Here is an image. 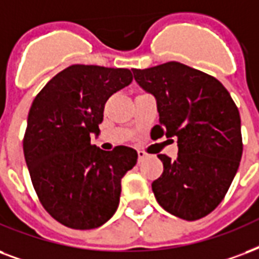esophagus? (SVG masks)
<instances>
[{
	"mask_svg": "<svg viewBox=\"0 0 259 259\" xmlns=\"http://www.w3.org/2000/svg\"><path fill=\"white\" fill-rule=\"evenodd\" d=\"M148 153L147 152H144V151H138V160L141 161V160H144V159H147L148 157Z\"/></svg>",
	"mask_w": 259,
	"mask_h": 259,
	"instance_id": "1",
	"label": "esophagus"
}]
</instances>
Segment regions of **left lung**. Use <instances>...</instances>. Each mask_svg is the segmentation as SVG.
<instances>
[{
  "label": "left lung",
  "mask_w": 259,
  "mask_h": 259,
  "mask_svg": "<svg viewBox=\"0 0 259 259\" xmlns=\"http://www.w3.org/2000/svg\"><path fill=\"white\" fill-rule=\"evenodd\" d=\"M134 80L155 96L159 122L152 138H178V157L163 161L152 183L161 208L183 220H198L226 197L239 168L243 143L239 110L222 82L181 62L133 69Z\"/></svg>",
  "instance_id": "8db88e82"
}]
</instances>
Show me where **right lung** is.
Segmentation results:
<instances>
[{
	"label": "right lung",
	"instance_id": "right-lung-1",
	"mask_svg": "<svg viewBox=\"0 0 259 259\" xmlns=\"http://www.w3.org/2000/svg\"><path fill=\"white\" fill-rule=\"evenodd\" d=\"M133 80L129 69L72 65L51 78L29 108L23 149L43 208L73 230L103 226L115 213L121 179L137 163L133 148L102 151L104 104Z\"/></svg>",
	"mask_w": 259,
	"mask_h": 259
}]
</instances>
